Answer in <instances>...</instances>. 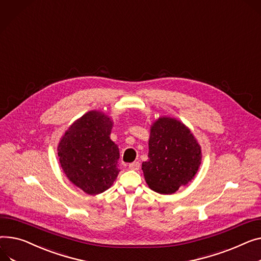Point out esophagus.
I'll return each instance as SVG.
<instances>
[{"label": "esophagus", "mask_w": 261, "mask_h": 261, "mask_svg": "<svg viewBox=\"0 0 261 261\" xmlns=\"http://www.w3.org/2000/svg\"><path fill=\"white\" fill-rule=\"evenodd\" d=\"M140 167H141V164L138 163V162H133V163H131L129 165V169L130 170H135V171L140 169Z\"/></svg>", "instance_id": "34e87169"}]
</instances>
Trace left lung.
Masks as SVG:
<instances>
[{"label": "left lung", "mask_w": 261, "mask_h": 261, "mask_svg": "<svg viewBox=\"0 0 261 261\" xmlns=\"http://www.w3.org/2000/svg\"><path fill=\"white\" fill-rule=\"evenodd\" d=\"M148 158L142 169L149 188L172 194L194 177L201 151L193 134L179 120L160 117L151 127Z\"/></svg>", "instance_id": "left-lung-1"}]
</instances>
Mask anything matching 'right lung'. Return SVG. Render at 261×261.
<instances>
[{
    "label": "right lung",
    "mask_w": 261,
    "mask_h": 261,
    "mask_svg": "<svg viewBox=\"0 0 261 261\" xmlns=\"http://www.w3.org/2000/svg\"><path fill=\"white\" fill-rule=\"evenodd\" d=\"M112 125L107 115L90 111L69 127L59 144L66 176L87 194L102 193L119 172V151L110 140Z\"/></svg>",
    "instance_id": "1"
}]
</instances>
